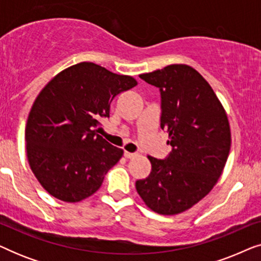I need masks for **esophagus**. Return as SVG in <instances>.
<instances>
[{
    "mask_svg": "<svg viewBox=\"0 0 261 261\" xmlns=\"http://www.w3.org/2000/svg\"><path fill=\"white\" fill-rule=\"evenodd\" d=\"M123 155H124V156H126V158H127V159H130V158H134V156H135V155H137V154H135V153H130V152H127V151H124V153H123Z\"/></svg>",
    "mask_w": 261,
    "mask_h": 261,
    "instance_id": "1",
    "label": "esophagus"
}]
</instances>
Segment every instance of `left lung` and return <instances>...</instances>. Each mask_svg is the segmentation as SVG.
I'll return each mask as SVG.
<instances>
[{"instance_id": "8db88e82", "label": "left lung", "mask_w": 261, "mask_h": 261, "mask_svg": "<svg viewBox=\"0 0 261 261\" xmlns=\"http://www.w3.org/2000/svg\"><path fill=\"white\" fill-rule=\"evenodd\" d=\"M159 88L160 127L169 133L172 151L165 159L148 155L152 171L135 183L153 212L176 215L190 209L212 191L230 151L226 110L202 74L185 64L140 74Z\"/></svg>"}]
</instances>
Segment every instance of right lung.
<instances>
[{
  "label": "right lung",
  "instance_id": "obj_1",
  "mask_svg": "<svg viewBox=\"0 0 261 261\" xmlns=\"http://www.w3.org/2000/svg\"><path fill=\"white\" fill-rule=\"evenodd\" d=\"M130 76L83 62L63 70L39 92L24 139L28 163L41 187L60 201L76 203L101 188L123 151L97 134L113 98L134 88Z\"/></svg>",
  "mask_w": 261,
  "mask_h": 261
}]
</instances>
